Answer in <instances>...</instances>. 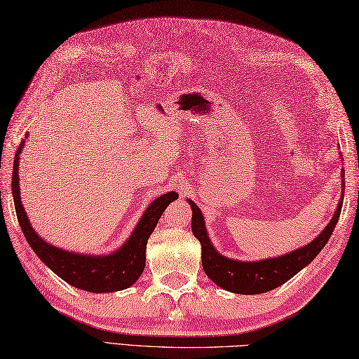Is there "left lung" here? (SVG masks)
Segmentation results:
<instances>
[{
	"mask_svg": "<svg viewBox=\"0 0 359 359\" xmlns=\"http://www.w3.org/2000/svg\"><path fill=\"white\" fill-rule=\"evenodd\" d=\"M342 177H344V172H342ZM342 188H344V182H342ZM342 201H344V196H341L338 208L334 211L329 225L324 228V231L313 242L285 256L259 262L233 261V259L219 255L208 239L201 210L197 208V205L193 201H188L193 208L191 230L202 245V266L205 273L215 284L233 293L257 294L278 288L313 261L319 255V251L329 242L334 226L338 224Z\"/></svg>",
	"mask_w": 359,
	"mask_h": 359,
	"instance_id": "1",
	"label": "left lung"
}]
</instances>
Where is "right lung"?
<instances>
[{
	"label": "right lung",
	"instance_id": "add662e5",
	"mask_svg": "<svg viewBox=\"0 0 359 359\" xmlns=\"http://www.w3.org/2000/svg\"><path fill=\"white\" fill-rule=\"evenodd\" d=\"M25 147V140H21L13 160L12 172V194L15 202V211L26 241L36 256L49 266V269L66 280L67 284L80 290L93 293H109L118 292L131 287L140 278L144 269V250L149 234L154 231L160 216L163 215L168 205L179 197L174 191L157 197L147 208V212L142 216L140 222L137 224L131 238L128 239L123 247L118 248L116 253L108 256H86L69 253L62 248L52 247L46 243L35 230L30 226L26 211L21 205L20 197V182H18V165L20 154Z\"/></svg>",
	"mask_w": 359,
	"mask_h": 359
}]
</instances>
